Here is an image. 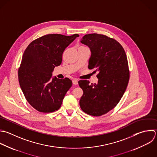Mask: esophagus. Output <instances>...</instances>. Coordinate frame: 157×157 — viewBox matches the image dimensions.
<instances>
[{"label":"esophagus","instance_id":"34e87169","mask_svg":"<svg viewBox=\"0 0 157 157\" xmlns=\"http://www.w3.org/2000/svg\"><path fill=\"white\" fill-rule=\"evenodd\" d=\"M72 82H73V84L74 85H77V84H78V80H77L76 79H73Z\"/></svg>","mask_w":157,"mask_h":157}]
</instances>
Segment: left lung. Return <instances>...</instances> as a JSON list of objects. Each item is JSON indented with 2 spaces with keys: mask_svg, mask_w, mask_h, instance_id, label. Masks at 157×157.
I'll list each match as a JSON object with an SVG mask.
<instances>
[{
  "mask_svg": "<svg viewBox=\"0 0 157 157\" xmlns=\"http://www.w3.org/2000/svg\"><path fill=\"white\" fill-rule=\"evenodd\" d=\"M81 42L90 49L88 68L98 72V81L91 84L78 81L83 90L79 105L86 114L101 116L116 106L126 90L130 78L127 57L122 45L105 35H85Z\"/></svg>",
  "mask_w": 157,
  "mask_h": 157,
  "instance_id": "8db88e82",
  "label": "left lung"
}]
</instances>
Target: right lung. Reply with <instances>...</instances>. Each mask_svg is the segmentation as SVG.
I'll return each mask as SVG.
<instances>
[{"label": "right lung", "instance_id": "right-lung-1", "mask_svg": "<svg viewBox=\"0 0 157 157\" xmlns=\"http://www.w3.org/2000/svg\"><path fill=\"white\" fill-rule=\"evenodd\" d=\"M78 36L48 34L25 49L18 69L19 83L26 100L38 111L52 113L60 108L72 81L52 78V72L61 64L65 48Z\"/></svg>", "mask_w": 157, "mask_h": 157}]
</instances>
